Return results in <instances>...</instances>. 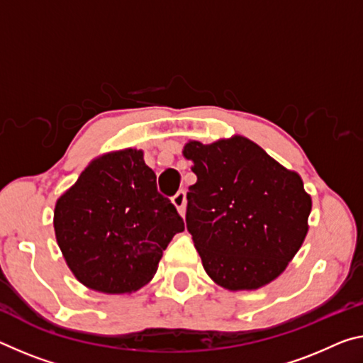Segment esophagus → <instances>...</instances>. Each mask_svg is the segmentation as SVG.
<instances>
[{
    "instance_id": "1",
    "label": "esophagus",
    "mask_w": 363,
    "mask_h": 363,
    "mask_svg": "<svg viewBox=\"0 0 363 363\" xmlns=\"http://www.w3.org/2000/svg\"><path fill=\"white\" fill-rule=\"evenodd\" d=\"M171 202L176 206V210L179 211V215L184 216V213H186V192L179 191L174 195V197H172Z\"/></svg>"
}]
</instances>
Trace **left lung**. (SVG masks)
Segmentation results:
<instances>
[{
	"instance_id": "obj_1",
	"label": "left lung",
	"mask_w": 363,
	"mask_h": 363,
	"mask_svg": "<svg viewBox=\"0 0 363 363\" xmlns=\"http://www.w3.org/2000/svg\"><path fill=\"white\" fill-rule=\"evenodd\" d=\"M182 155L197 176L186 223L206 274L228 291L272 283L308 233L312 197L302 177L242 135L189 140Z\"/></svg>"
}]
</instances>
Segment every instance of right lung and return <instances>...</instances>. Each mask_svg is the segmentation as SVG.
<instances>
[{
  "label": "right lung",
  "instance_id": "right-lung-1",
  "mask_svg": "<svg viewBox=\"0 0 363 363\" xmlns=\"http://www.w3.org/2000/svg\"><path fill=\"white\" fill-rule=\"evenodd\" d=\"M53 226L76 279L103 294H132L150 283L163 250L184 231L143 150L130 147L90 161L56 200Z\"/></svg>",
  "mask_w": 363,
  "mask_h": 363
}]
</instances>
